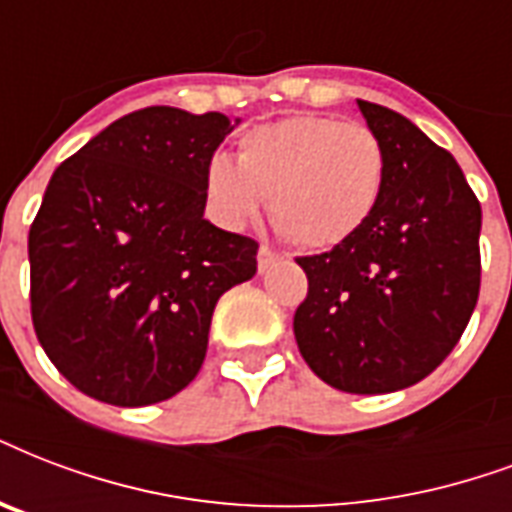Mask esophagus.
I'll return each mask as SVG.
<instances>
[{"label":"esophagus","mask_w":512,"mask_h":512,"mask_svg":"<svg viewBox=\"0 0 512 512\" xmlns=\"http://www.w3.org/2000/svg\"><path fill=\"white\" fill-rule=\"evenodd\" d=\"M282 252H276V249H271V247H260V252H257V268H260V271H265V268H271L273 263H279V260H282Z\"/></svg>","instance_id":"1"}]
</instances>
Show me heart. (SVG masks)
Wrapping results in <instances>:
<instances>
[{
    "mask_svg": "<svg viewBox=\"0 0 512 512\" xmlns=\"http://www.w3.org/2000/svg\"><path fill=\"white\" fill-rule=\"evenodd\" d=\"M386 177L389 155L370 126L292 115L247 131L236 161L212 155L204 190L225 228H244L271 198L273 222L292 244L330 249L373 220Z\"/></svg>",
    "mask_w": 512,
    "mask_h": 512,
    "instance_id": "obj_1",
    "label": "heart"
}]
</instances>
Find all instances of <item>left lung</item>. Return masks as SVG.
I'll return each instance as SVG.
<instances>
[{"instance_id": "1", "label": "left lung", "mask_w": 512, "mask_h": 512, "mask_svg": "<svg viewBox=\"0 0 512 512\" xmlns=\"http://www.w3.org/2000/svg\"><path fill=\"white\" fill-rule=\"evenodd\" d=\"M389 155L373 220L322 255L308 276L295 341L325 384L384 395L427 378L470 322L481 292V204L454 155L411 120L357 101Z\"/></svg>"}]
</instances>
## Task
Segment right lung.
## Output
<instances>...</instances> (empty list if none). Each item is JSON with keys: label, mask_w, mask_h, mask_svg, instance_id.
<instances>
[{"label": "right lung", "mask_w": 512, "mask_h": 512, "mask_svg": "<svg viewBox=\"0 0 512 512\" xmlns=\"http://www.w3.org/2000/svg\"><path fill=\"white\" fill-rule=\"evenodd\" d=\"M220 112L120 117L50 177L29 230L31 322L58 373L123 408L169 400L204 365L222 292L257 271V241L204 220Z\"/></svg>", "instance_id": "obj_1"}]
</instances>
